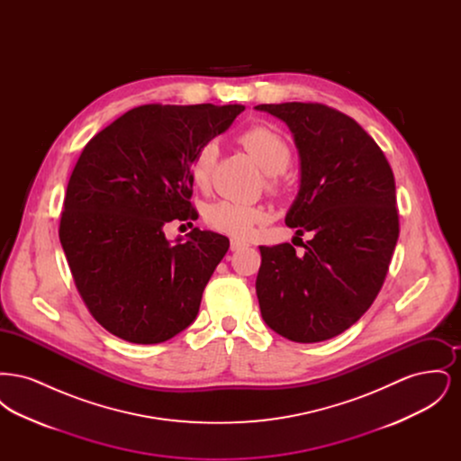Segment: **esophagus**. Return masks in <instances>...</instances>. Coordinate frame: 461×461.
I'll use <instances>...</instances> for the list:
<instances>
[{
	"label": "esophagus",
	"instance_id": "34e87169",
	"mask_svg": "<svg viewBox=\"0 0 461 461\" xmlns=\"http://www.w3.org/2000/svg\"><path fill=\"white\" fill-rule=\"evenodd\" d=\"M247 247V243L245 241L237 240V239H231L230 241V249L235 252V250H240V249H245Z\"/></svg>",
	"mask_w": 461,
	"mask_h": 461
}]
</instances>
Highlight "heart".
I'll list each match as a JSON object with an SVG mask.
<instances>
[{
    "label": "heart",
    "mask_w": 461,
    "mask_h": 461,
    "mask_svg": "<svg viewBox=\"0 0 461 461\" xmlns=\"http://www.w3.org/2000/svg\"><path fill=\"white\" fill-rule=\"evenodd\" d=\"M241 145L249 150L267 175L285 173L292 162V149L285 138L269 126L256 124L240 134ZM218 158V143L209 140L202 143L192 155L188 164V175L198 188H205ZM269 218V211L263 205L241 203L233 200H220L205 209L207 224L224 235L245 240L256 226Z\"/></svg>",
    "instance_id": "obj_1"
}]
</instances>
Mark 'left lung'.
<instances>
[{
	"mask_svg": "<svg viewBox=\"0 0 461 461\" xmlns=\"http://www.w3.org/2000/svg\"><path fill=\"white\" fill-rule=\"evenodd\" d=\"M282 119L301 155L285 224L311 231L304 254L261 245L256 292L266 325L294 342L329 340L372 306L399 237L393 169L349 115L323 104L258 105Z\"/></svg>",
	"mask_w": 461,
	"mask_h": 461,
	"instance_id": "8db88e82",
	"label": "left lung"
}]
</instances>
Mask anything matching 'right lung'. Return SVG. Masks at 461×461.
Wrapping results in <instances>:
<instances>
[{
  "label": "right lung",
  "mask_w": 461,
  "mask_h": 461,
  "mask_svg": "<svg viewBox=\"0 0 461 461\" xmlns=\"http://www.w3.org/2000/svg\"><path fill=\"white\" fill-rule=\"evenodd\" d=\"M243 105L149 104L95 134L67 185L60 243L91 316L132 344L173 339L197 318L202 292L228 252L194 228L171 243L164 226L198 218L188 164Z\"/></svg>",
  "instance_id": "right-lung-1"
}]
</instances>
